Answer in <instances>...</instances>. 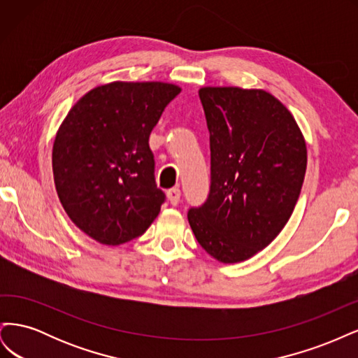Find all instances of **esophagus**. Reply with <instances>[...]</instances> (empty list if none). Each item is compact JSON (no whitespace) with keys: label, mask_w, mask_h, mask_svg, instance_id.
<instances>
[{"label":"esophagus","mask_w":358,"mask_h":358,"mask_svg":"<svg viewBox=\"0 0 358 358\" xmlns=\"http://www.w3.org/2000/svg\"><path fill=\"white\" fill-rule=\"evenodd\" d=\"M167 199L170 201V204L176 206L180 201V189L179 188H171L167 191Z\"/></svg>","instance_id":"esophagus-1"}]
</instances>
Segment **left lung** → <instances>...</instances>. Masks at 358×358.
Here are the masks:
<instances>
[{
  "mask_svg": "<svg viewBox=\"0 0 358 358\" xmlns=\"http://www.w3.org/2000/svg\"><path fill=\"white\" fill-rule=\"evenodd\" d=\"M210 133V192L188 212L201 248L224 264L272 243L299 200L308 164L294 116L264 90L203 86Z\"/></svg>",
  "mask_w": 358,
  "mask_h": 358,
  "instance_id": "obj_1",
  "label": "left lung"
}]
</instances>
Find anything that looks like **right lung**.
Instances as JSON below:
<instances>
[{"label": "right lung", "instance_id": "1", "mask_svg": "<svg viewBox=\"0 0 358 358\" xmlns=\"http://www.w3.org/2000/svg\"><path fill=\"white\" fill-rule=\"evenodd\" d=\"M180 92L167 82L95 86L59 125L52 149L59 201L74 225L101 245L142 236L164 194L155 185L149 136Z\"/></svg>", "mask_w": 358, "mask_h": 358}]
</instances>
